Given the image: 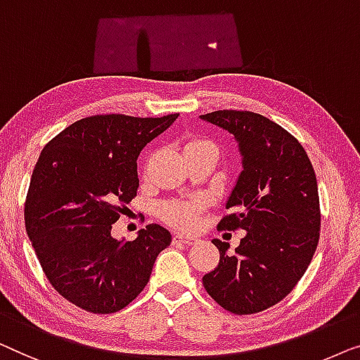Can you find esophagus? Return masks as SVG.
Wrapping results in <instances>:
<instances>
[{
    "label": "esophagus",
    "instance_id": "34e87169",
    "mask_svg": "<svg viewBox=\"0 0 360 360\" xmlns=\"http://www.w3.org/2000/svg\"><path fill=\"white\" fill-rule=\"evenodd\" d=\"M173 241L174 243H182V245H187V246H192V245H195V243H197V238L191 236V235H182V233H174Z\"/></svg>",
    "mask_w": 360,
    "mask_h": 360
}]
</instances>
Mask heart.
<instances>
[{
  "instance_id": "1",
  "label": "heart",
  "mask_w": 360,
  "mask_h": 360,
  "mask_svg": "<svg viewBox=\"0 0 360 360\" xmlns=\"http://www.w3.org/2000/svg\"><path fill=\"white\" fill-rule=\"evenodd\" d=\"M195 151H214L217 153V145L204 136L189 139L184 145V153H195ZM202 210V202L197 199L169 200L161 207V217L169 225L178 229L191 230L199 224V215Z\"/></svg>"
}]
</instances>
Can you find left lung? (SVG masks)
Instances as JSON below:
<instances>
[{"label":"left lung","instance_id":"left-lung-1","mask_svg":"<svg viewBox=\"0 0 360 360\" xmlns=\"http://www.w3.org/2000/svg\"><path fill=\"white\" fill-rule=\"evenodd\" d=\"M240 143L243 171L219 230H246L235 255L214 240L220 261L202 277L209 295L235 315L267 310L293 290L310 266L321 229L315 169L295 136L250 110L200 115Z\"/></svg>","mask_w":360,"mask_h":360}]
</instances>
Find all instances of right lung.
I'll list each match as a JSON object with an SVG mask.
<instances>
[{
  "label": "right lung",
  "mask_w": 360,
  "mask_h": 360,
  "mask_svg": "<svg viewBox=\"0 0 360 360\" xmlns=\"http://www.w3.org/2000/svg\"><path fill=\"white\" fill-rule=\"evenodd\" d=\"M179 114L84 117L45 145L30 178L24 220L49 282L89 313H115L150 281L171 233L151 224L134 241L110 236L136 195V158Z\"/></svg>",
  "instance_id": "right-lung-1"
}]
</instances>
